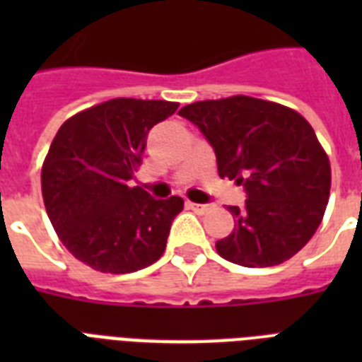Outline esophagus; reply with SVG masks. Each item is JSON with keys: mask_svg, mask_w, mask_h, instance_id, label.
<instances>
[{"mask_svg": "<svg viewBox=\"0 0 362 362\" xmlns=\"http://www.w3.org/2000/svg\"><path fill=\"white\" fill-rule=\"evenodd\" d=\"M189 209L195 210V212H199V214H204V212H209L210 206L209 204H197V203H189Z\"/></svg>", "mask_w": 362, "mask_h": 362, "instance_id": "esophagus-1", "label": "esophagus"}]
</instances>
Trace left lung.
<instances>
[{"instance_id": "left-lung-1", "label": "left lung", "mask_w": 362, "mask_h": 362, "mask_svg": "<svg viewBox=\"0 0 362 362\" xmlns=\"http://www.w3.org/2000/svg\"><path fill=\"white\" fill-rule=\"evenodd\" d=\"M214 148L218 175L237 180L246 204L229 206L235 229L216 242L221 257L257 269L293 257L325 214L331 165L308 122L284 105L235 95L178 112Z\"/></svg>"}]
</instances>
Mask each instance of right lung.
<instances>
[{
	"mask_svg": "<svg viewBox=\"0 0 362 362\" xmlns=\"http://www.w3.org/2000/svg\"><path fill=\"white\" fill-rule=\"evenodd\" d=\"M178 103L120 98L82 110L54 136L42 163L45 209L64 246L101 272L125 274L165 252L182 197L153 199L129 180L148 133Z\"/></svg>",
	"mask_w": 362,
	"mask_h": 362,
	"instance_id": "1",
	"label": "right lung"
}]
</instances>
